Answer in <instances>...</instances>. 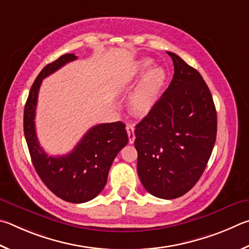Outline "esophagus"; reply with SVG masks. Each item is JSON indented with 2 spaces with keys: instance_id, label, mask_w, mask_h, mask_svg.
Masks as SVG:
<instances>
[{
  "instance_id": "esophagus-1",
  "label": "esophagus",
  "mask_w": 249,
  "mask_h": 249,
  "mask_svg": "<svg viewBox=\"0 0 249 249\" xmlns=\"http://www.w3.org/2000/svg\"><path fill=\"white\" fill-rule=\"evenodd\" d=\"M125 130H127V133L129 137V143L130 144H132L134 140H136V136H134V127L132 124H127Z\"/></svg>"
}]
</instances>
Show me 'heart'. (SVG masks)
I'll use <instances>...</instances> for the list:
<instances>
[{"label": "heart", "mask_w": 249, "mask_h": 249, "mask_svg": "<svg viewBox=\"0 0 249 249\" xmlns=\"http://www.w3.org/2000/svg\"><path fill=\"white\" fill-rule=\"evenodd\" d=\"M152 65L153 61L144 58L139 61L137 67V74L142 76L130 96L129 105L138 116H145L153 109L167 82L166 71Z\"/></svg>", "instance_id": "heart-1"}]
</instances>
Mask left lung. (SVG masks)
Returning <instances> with one entry per match:
<instances>
[{
  "mask_svg": "<svg viewBox=\"0 0 249 249\" xmlns=\"http://www.w3.org/2000/svg\"><path fill=\"white\" fill-rule=\"evenodd\" d=\"M174 76L153 109L136 125L138 175L151 195L181 197L197 184L216 138L211 91L197 70L173 52Z\"/></svg>",
  "mask_w": 249,
  "mask_h": 249,
  "instance_id": "8db88e82",
  "label": "left lung"
}]
</instances>
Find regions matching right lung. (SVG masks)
Masks as SVG:
<instances>
[{
	"label": "right lung",
	"instance_id": "add662e5",
	"mask_svg": "<svg viewBox=\"0 0 249 249\" xmlns=\"http://www.w3.org/2000/svg\"><path fill=\"white\" fill-rule=\"evenodd\" d=\"M77 56L61 55L47 64L30 89L24 109V133L35 169L49 190L56 197L72 203L94 199L104 189L109 169L122 147L128 143L125 124L121 121L100 124L90 128L71 153L61 156L48 155L38 142L35 115L38 93L45 77L55 72Z\"/></svg>",
	"mask_w": 249,
	"mask_h": 249
}]
</instances>
